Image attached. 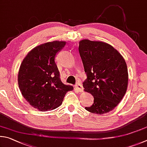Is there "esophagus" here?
<instances>
[{
    "label": "esophagus",
    "mask_w": 147,
    "mask_h": 147,
    "mask_svg": "<svg viewBox=\"0 0 147 147\" xmlns=\"http://www.w3.org/2000/svg\"><path fill=\"white\" fill-rule=\"evenodd\" d=\"M76 88L79 92H82L83 90V87L81 83H78L76 85Z\"/></svg>",
    "instance_id": "esophagus-1"
}]
</instances>
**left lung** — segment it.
<instances>
[{
    "label": "left lung",
    "instance_id": "1",
    "mask_svg": "<svg viewBox=\"0 0 147 147\" xmlns=\"http://www.w3.org/2000/svg\"><path fill=\"white\" fill-rule=\"evenodd\" d=\"M79 51L87 76L84 91L94 98L93 105L85 109L97 114L112 111L127 92L128 74L124 58L113 46L101 41L82 40Z\"/></svg>",
    "mask_w": 147,
    "mask_h": 147
}]
</instances>
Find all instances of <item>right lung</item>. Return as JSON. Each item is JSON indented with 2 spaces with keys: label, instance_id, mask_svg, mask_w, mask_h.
<instances>
[{
  "label": "right lung",
  "instance_id": "add662e5",
  "mask_svg": "<svg viewBox=\"0 0 147 147\" xmlns=\"http://www.w3.org/2000/svg\"><path fill=\"white\" fill-rule=\"evenodd\" d=\"M65 45L64 41L55 40L37 46L20 64L18 74L20 90L28 103L40 111L59 107L66 92L74 89L62 83L55 62L56 54Z\"/></svg>",
  "mask_w": 147,
  "mask_h": 147
}]
</instances>
